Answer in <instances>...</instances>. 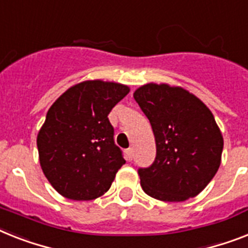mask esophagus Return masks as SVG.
<instances>
[{"label": "esophagus", "instance_id": "34e87169", "mask_svg": "<svg viewBox=\"0 0 248 248\" xmlns=\"http://www.w3.org/2000/svg\"><path fill=\"white\" fill-rule=\"evenodd\" d=\"M132 156H134V149L128 148L127 150H126V159H127V160H132Z\"/></svg>", "mask_w": 248, "mask_h": 248}]
</instances>
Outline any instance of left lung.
<instances>
[{
	"label": "left lung",
	"mask_w": 248,
	"mask_h": 248,
	"mask_svg": "<svg viewBox=\"0 0 248 248\" xmlns=\"http://www.w3.org/2000/svg\"><path fill=\"white\" fill-rule=\"evenodd\" d=\"M152 124L155 160L140 168L144 192L160 201L188 200L218 172L224 140L211 110L181 86L149 82L134 93Z\"/></svg>",
	"instance_id": "obj_1"
}]
</instances>
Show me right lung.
<instances>
[{
	"label": "right lung",
	"mask_w": 248,
	"mask_h": 248,
	"mask_svg": "<svg viewBox=\"0 0 248 248\" xmlns=\"http://www.w3.org/2000/svg\"><path fill=\"white\" fill-rule=\"evenodd\" d=\"M128 92L120 82L86 80L48 109L37 146L42 170L58 194L88 201L109 190L126 160L114 144L108 114Z\"/></svg>",
	"instance_id": "1"
}]
</instances>
